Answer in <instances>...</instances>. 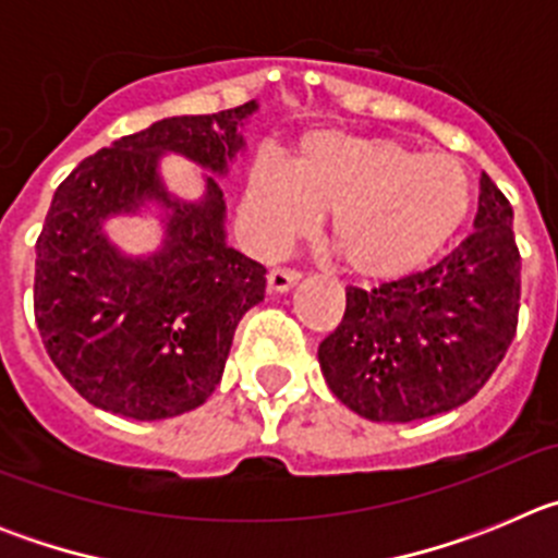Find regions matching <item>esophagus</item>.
I'll return each instance as SVG.
<instances>
[{
    "instance_id": "obj_1",
    "label": "esophagus",
    "mask_w": 558,
    "mask_h": 558,
    "mask_svg": "<svg viewBox=\"0 0 558 558\" xmlns=\"http://www.w3.org/2000/svg\"><path fill=\"white\" fill-rule=\"evenodd\" d=\"M299 279H302V274L295 268H274L268 274V288L274 290V293H288Z\"/></svg>"
}]
</instances>
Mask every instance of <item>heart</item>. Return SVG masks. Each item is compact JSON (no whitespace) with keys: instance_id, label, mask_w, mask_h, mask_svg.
Returning a JSON list of instances; mask_svg holds the SVG:
<instances>
[{"instance_id":"1","label":"heart","mask_w":558,"mask_h":558,"mask_svg":"<svg viewBox=\"0 0 558 558\" xmlns=\"http://www.w3.org/2000/svg\"><path fill=\"white\" fill-rule=\"evenodd\" d=\"M248 201L276 245L332 211L329 240L349 274L399 279L433 259L472 204L470 172L450 153H418L383 136L313 133L293 165L259 159Z\"/></svg>"}]
</instances>
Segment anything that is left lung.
Returning a JSON list of instances; mask_svg holds the SVG:
<instances>
[{"label": "left lung", "instance_id": "1", "mask_svg": "<svg viewBox=\"0 0 558 558\" xmlns=\"http://www.w3.org/2000/svg\"><path fill=\"white\" fill-rule=\"evenodd\" d=\"M509 198L483 172L475 231L433 268L347 288L318 347L335 397L372 422H416L470 402L509 352L520 315V248Z\"/></svg>", "mask_w": 558, "mask_h": 558}]
</instances>
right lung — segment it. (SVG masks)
<instances>
[{"label":"right lung","instance_id":"add662e5","mask_svg":"<svg viewBox=\"0 0 558 558\" xmlns=\"http://www.w3.org/2000/svg\"><path fill=\"white\" fill-rule=\"evenodd\" d=\"M256 102L170 117L83 159L52 195L36 243L33 307L66 383L117 416L170 418L204 405L223 377L234 329L265 299V265L226 245V201L206 175L201 201L172 198L161 153L211 172L243 150ZM156 199L166 245L150 257L112 248L101 223Z\"/></svg>","mask_w":558,"mask_h":558}]
</instances>
